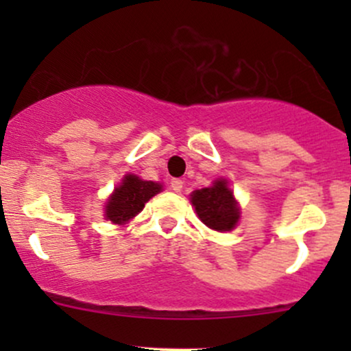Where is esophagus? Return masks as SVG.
<instances>
[{"instance_id": "34e87169", "label": "esophagus", "mask_w": 351, "mask_h": 351, "mask_svg": "<svg viewBox=\"0 0 351 351\" xmlns=\"http://www.w3.org/2000/svg\"><path fill=\"white\" fill-rule=\"evenodd\" d=\"M183 180H180V178H173L171 181H170V186H171V189L173 191H176V193H180L181 189H183Z\"/></svg>"}]
</instances>
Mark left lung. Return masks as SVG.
Wrapping results in <instances>:
<instances>
[{"mask_svg": "<svg viewBox=\"0 0 351 351\" xmlns=\"http://www.w3.org/2000/svg\"><path fill=\"white\" fill-rule=\"evenodd\" d=\"M191 203L199 219L219 232L231 231L239 221V208L232 198V191L226 186V180H217L211 188L195 191Z\"/></svg>", "mask_w": 351, "mask_h": 351, "instance_id": "1", "label": "left lung"}]
</instances>
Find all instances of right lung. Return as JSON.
<instances>
[{"instance_id": "1", "label": "right lung", "mask_w": 351, "mask_h": 351, "mask_svg": "<svg viewBox=\"0 0 351 351\" xmlns=\"http://www.w3.org/2000/svg\"><path fill=\"white\" fill-rule=\"evenodd\" d=\"M162 191V184L153 181H143L135 175H127L123 183L115 188L108 199L106 217L114 224H123L135 217L145 208V203Z\"/></svg>"}]
</instances>
